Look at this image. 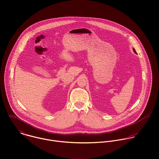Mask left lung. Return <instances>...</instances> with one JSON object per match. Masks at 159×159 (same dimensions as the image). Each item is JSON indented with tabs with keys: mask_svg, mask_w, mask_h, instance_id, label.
<instances>
[{
	"mask_svg": "<svg viewBox=\"0 0 159 159\" xmlns=\"http://www.w3.org/2000/svg\"><path fill=\"white\" fill-rule=\"evenodd\" d=\"M133 51L134 52V53H135V54H137V52H136V50H135V49H134V48H133Z\"/></svg>",
	"mask_w": 159,
	"mask_h": 159,
	"instance_id": "1",
	"label": "left lung"
}]
</instances>
